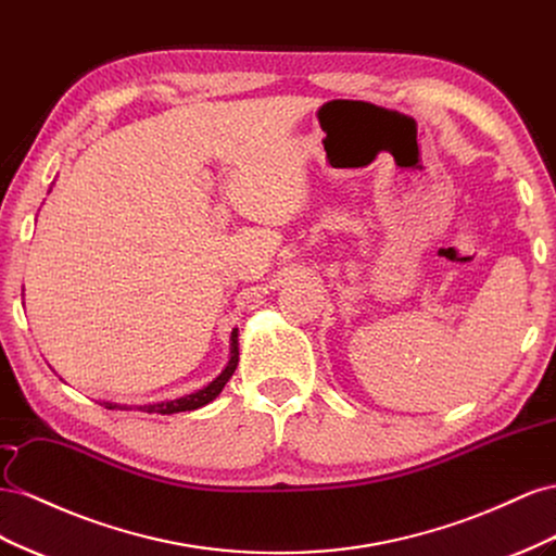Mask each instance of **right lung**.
<instances>
[{"label": "right lung", "mask_w": 556, "mask_h": 556, "mask_svg": "<svg viewBox=\"0 0 556 556\" xmlns=\"http://www.w3.org/2000/svg\"><path fill=\"white\" fill-rule=\"evenodd\" d=\"M240 342H237V328L232 330L230 336V358L226 363V368L220 370V375L214 379V382H210L207 387H202L200 391L195 393H188V395H181V399H174V401H163V403H153V405H144V407H137L141 412H149V415H177V412H190V409H198V407H204L207 403H212L216 395L224 391L226 382L232 377L237 363H240V346H237ZM106 409H132L128 405H118V403H102Z\"/></svg>", "instance_id": "right-lung-1"}]
</instances>
